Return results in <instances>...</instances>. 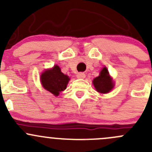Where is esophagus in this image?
Listing matches in <instances>:
<instances>
[{
  "instance_id": "1",
  "label": "esophagus",
  "mask_w": 152,
  "mask_h": 152,
  "mask_svg": "<svg viewBox=\"0 0 152 152\" xmlns=\"http://www.w3.org/2000/svg\"><path fill=\"white\" fill-rule=\"evenodd\" d=\"M86 76L85 73H78L76 75V77L79 78V79H85Z\"/></svg>"
}]
</instances>
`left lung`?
Listing matches in <instances>:
<instances>
[{
  "label": "left lung",
  "mask_w": 152,
  "mask_h": 152,
  "mask_svg": "<svg viewBox=\"0 0 152 152\" xmlns=\"http://www.w3.org/2000/svg\"><path fill=\"white\" fill-rule=\"evenodd\" d=\"M93 82L96 90L101 93H109L114 87L112 78H110L108 70L106 67L102 69L100 75L95 78Z\"/></svg>",
  "instance_id": "obj_1"
}]
</instances>
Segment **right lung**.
I'll return each instance as SVG.
<instances>
[{"label":"right lung","instance_id":"add662e5","mask_svg":"<svg viewBox=\"0 0 152 152\" xmlns=\"http://www.w3.org/2000/svg\"><path fill=\"white\" fill-rule=\"evenodd\" d=\"M40 80L45 90L57 96L61 91L66 89L70 79L61 72L59 66L55 65L51 70H47L42 73Z\"/></svg>","mask_w":152,"mask_h":152}]
</instances>
